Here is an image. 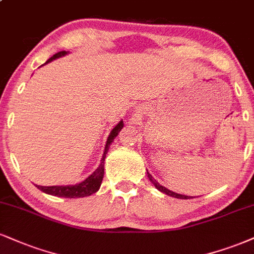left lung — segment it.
<instances>
[{
  "label": "left lung",
  "mask_w": 254,
  "mask_h": 254,
  "mask_svg": "<svg viewBox=\"0 0 254 254\" xmlns=\"http://www.w3.org/2000/svg\"><path fill=\"white\" fill-rule=\"evenodd\" d=\"M146 174H148V177H149V180H150V182L152 183V185L155 186V187H156V188L158 189V190L162 191V193H164V194L169 195V196L176 197V198H182V200H186V198H190V196H187V195L177 194V193H174V191H172V190H169V189H168V188L163 187V186H161L160 183H158V182L156 181V180H155L154 177L151 176V174H149L148 172H146Z\"/></svg>",
  "instance_id": "left-lung-1"
}]
</instances>
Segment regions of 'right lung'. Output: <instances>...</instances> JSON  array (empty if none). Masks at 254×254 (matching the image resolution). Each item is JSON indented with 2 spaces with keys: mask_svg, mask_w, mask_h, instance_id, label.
Wrapping results in <instances>:
<instances>
[{
  "mask_svg": "<svg viewBox=\"0 0 254 254\" xmlns=\"http://www.w3.org/2000/svg\"><path fill=\"white\" fill-rule=\"evenodd\" d=\"M66 54H68V52L66 51H61L58 52V53L54 54L53 57L50 58L47 60V63H51V61L58 59V58L65 57ZM124 123L123 119L119 121V123L116 125L114 129L111 130L110 135L106 139V144H105V149H104V154L102 157V162H100L99 167L97 168L94 172L91 174L90 176L86 177V180L81 181L80 183H77V185H68V186H38L35 185L38 189H40L41 191H44L46 194L53 195V196H59V197H68V198H74V197H85V196H90L96 193V191L99 190L100 185H102L103 177H104V161H105L106 154L109 151V146L111 145V143L114 142L116 137L121 130L123 129Z\"/></svg>",
  "mask_w": 254,
  "mask_h": 254,
  "instance_id": "right-lung-1",
  "label": "right lung"
}]
</instances>
